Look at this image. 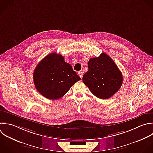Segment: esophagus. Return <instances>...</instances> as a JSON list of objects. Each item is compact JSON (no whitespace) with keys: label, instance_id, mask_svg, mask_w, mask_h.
I'll list each match as a JSON object with an SVG mask.
<instances>
[{"label":"esophagus","instance_id":"esophagus-1","mask_svg":"<svg viewBox=\"0 0 153 153\" xmlns=\"http://www.w3.org/2000/svg\"><path fill=\"white\" fill-rule=\"evenodd\" d=\"M78 75L81 77V78L82 79V76H83V72H81V71H79V72H78Z\"/></svg>","mask_w":153,"mask_h":153}]
</instances>
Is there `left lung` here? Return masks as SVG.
I'll use <instances>...</instances> for the list:
<instances>
[{
  "mask_svg": "<svg viewBox=\"0 0 153 153\" xmlns=\"http://www.w3.org/2000/svg\"><path fill=\"white\" fill-rule=\"evenodd\" d=\"M88 67L82 81L97 97L107 99L121 87L123 79L121 72L113 60L105 53L90 59Z\"/></svg>",
  "mask_w": 153,
  "mask_h": 153,
  "instance_id": "8db88e82",
  "label": "left lung"
}]
</instances>
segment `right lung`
<instances>
[{"mask_svg": "<svg viewBox=\"0 0 153 153\" xmlns=\"http://www.w3.org/2000/svg\"><path fill=\"white\" fill-rule=\"evenodd\" d=\"M81 78L64 57L56 53L44 57L33 72V82L37 90L45 97L56 100L63 97Z\"/></svg>", "mask_w": 153, "mask_h": 153, "instance_id": "1", "label": "right lung"}]
</instances>
